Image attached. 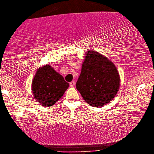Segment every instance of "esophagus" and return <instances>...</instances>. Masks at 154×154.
Returning <instances> with one entry per match:
<instances>
[{
  "label": "esophagus",
  "mask_w": 154,
  "mask_h": 154,
  "mask_svg": "<svg viewBox=\"0 0 154 154\" xmlns=\"http://www.w3.org/2000/svg\"><path fill=\"white\" fill-rule=\"evenodd\" d=\"M70 86L71 87H74V86H75V82H74V81L71 82L70 83Z\"/></svg>",
  "instance_id": "34e87169"
}]
</instances>
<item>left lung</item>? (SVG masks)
<instances>
[{
  "instance_id": "8db88e82",
  "label": "left lung",
  "mask_w": 154,
  "mask_h": 154,
  "mask_svg": "<svg viewBox=\"0 0 154 154\" xmlns=\"http://www.w3.org/2000/svg\"><path fill=\"white\" fill-rule=\"evenodd\" d=\"M85 55L76 88L89 105L102 107L116 96L120 74L115 64L100 52L90 50Z\"/></svg>"
}]
</instances>
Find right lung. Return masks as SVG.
Returning a JSON list of instances; mask_svg holds the SVG:
<instances>
[{"label": "right lung", "mask_w": 154, "mask_h": 154, "mask_svg": "<svg viewBox=\"0 0 154 154\" xmlns=\"http://www.w3.org/2000/svg\"><path fill=\"white\" fill-rule=\"evenodd\" d=\"M68 87L63 76L49 64L38 68L32 82L34 98L44 107L54 105Z\"/></svg>", "instance_id": "obj_1"}]
</instances>
